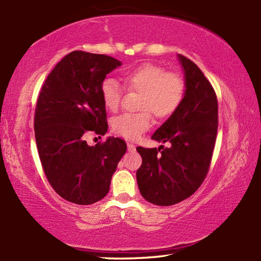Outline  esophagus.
<instances>
[{"instance_id":"obj_1","label":"esophagus","mask_w":261,"mask_h":261,"mask_svg":"<svg viewBox=\"0 0 261 261\" xmlns=\"http://www.w3.org/2000/svg\"><path fill=\"white\" fill-rule=\"evenodd\" d=\"M127 150H129V151H135L136 150V146L134 145V143L127 142Z\"/></svg>"}]
</instances>
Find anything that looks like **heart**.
<instances>
[{"mask_svg": "<svg viewBox=\"0 0 261 261\" xmlns=\"http://www.w3.org/2000/svg\"><path fill=\"white\" fill-rule=\"evenodd\" d=\"M126 91L140 93V113H124L112 120V129L125 139L137 140L150 127V113L166 119L179 108L185 95V83L178 74L166 73L160 66L141 64L122 76ZM104 107L115 112L119 109L122 88L113 79H105L99 87Z\"/></svg>", "mask_w": 261, "mask_h": 261, "instance_id": "b5f03b06", "label": "heart"}]
</instances>
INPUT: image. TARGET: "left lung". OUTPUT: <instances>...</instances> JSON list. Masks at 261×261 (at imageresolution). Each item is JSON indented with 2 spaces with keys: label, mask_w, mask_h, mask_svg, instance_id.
Listing matches in <instances>:
<instances>
[{
  "label": "left lung",
  "mask_w": 261,
  "mask_h": 261,
  "mask_svg": "<svg viewBox=\"0 0 261 261\" xmlns=\"http://www.w3.org/2000/svg\"><path fill=\"white\" fill-rule=\"evenodd\" d=\"M177 57L184 71L185 95L151 137L170 147L137 148L142 157L137 170L139 191L159 206L179 203L197 191L207 175L218 132V99L212 85L192 60Z\"/></svg>",
  "instance_id": "1"
}]
</instances>
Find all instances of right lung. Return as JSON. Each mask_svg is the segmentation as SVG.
<instances>
[{"label": "right lung", "mask_w": 261, "mask_h": 261, "mask_svg": "<svg viewBox=\"0 0 261 261\" xmlns=\"http://www.w3.org/2000/svg\"><path fill=\"white\" fill-rule=\"evenodd\" d=\"M121 65L107 55L71 51L55 66L39 94L35 113L39 157L49 184L68 202L90 205L102 199L126 151L120 138L109 137L95 146L85 140L88 132L107 134L99 87Z\"/></svg>", "instance_id": "add662e5"}]
</instances>
